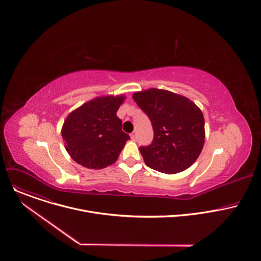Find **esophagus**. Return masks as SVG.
Here are the masks:
<instances>
[{"mask_svg": "<svg viewBox=\"0 0 261 261\" xmlns=\"http://www.w3.org/2000/svg\"><path fill=\"white\" fill-rule=\"evenodd\" d=\"M130 137H131V139H132L133 141H136V139H137V133H136V131H133V132L130 134Z\"/></svg>", "mask_w": 261, "mask_h": 261, "instance_id": "34e87169", "label": "esophagus"}]
</instances>
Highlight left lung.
Wrapping results in <instances>:
<instances>
[{
    "label": "left lung",
    "instance_id": "8db88e82",
    "mask_svg": "<svg viewBox=\"0 0 261 261\" xmlns=\"http://www.w3.org/2000/svg\"><path fill=\"white\" fill-rule=\"evenodd\" d=\"M132 98L150 119L153 142L140 146L144 163L157 171L174 174L189 168L204 144V118L187 97L166 90L147 89Z\"/></svg>",
    "mask_w": 261,
    "mask_h": 261
}]
</instances>
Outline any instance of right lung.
I'll use <instances>...</instances> for the list:
<instances>
[{
  "instance_id": "add662e5",
  "label": "right lung",
  "mask_w": 261,
  "mask_h": 261,
  "mask_svg": "<svg viewBox=\"0 0 261 261\" xmlns=\"http://www.w3.org/2000/svg\"><path fill=\"white\" fill-rule=\"evenodd\" d=\"M125 99V95L96 97L68 115L61 132L66 151L76 163L102 169L118 160L130 139L117 116Z\"/></svg>"
}]
</instances>
